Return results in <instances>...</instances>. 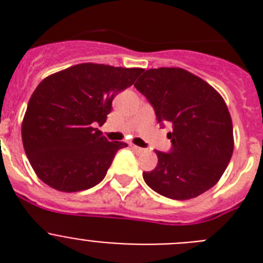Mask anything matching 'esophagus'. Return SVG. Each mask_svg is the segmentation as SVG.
<instances>
[{
    "mask_svg": "<svg viewBox=\"0 0 263 263\" xmlns=\"http://www.w3.org/2000/svg\"><path fill=\"white\" fill-rule=\"evenodd\" d=\"M130 148H132V150H133V152H136V153H142L143 152L142 147H138V146H136V145H130Z\"/></svg>",
    "mask_w": 263,
    "mask_h": 263,
    "instance_id": "34e87169",
    "label": "esophagus"
}]
</instances>
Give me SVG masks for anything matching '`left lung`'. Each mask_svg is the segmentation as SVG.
Instances as JSON below:
<instances>
[{
    "label": "left lung",
    "instance_id": "left-lung-1",
    "mask_svg": "<svg viewBox=\"0 0 263 263\" xmlns=\"http://www.w3.org/2000/svg\"><path fill=\"white\" fill-rule=\"evenodd\" d=\"M134 87L148 100L158 122H170L173 147L157 152L158 164L143 173L162 196L188 200L212 188L233 154V125L221 95L183 68H152Z\"/></svg>",
    "mask_w": 263,
    "mask_h": 263
}]
</instances>
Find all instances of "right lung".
Returning <instances> with one entry per match:
<instances>
[{"instance_id":"obj_1","label":"right lung","mask_w":263,"mask_h":263,"mask_svg":"<svg viewBox=\"0 0 263 263\" xmlns=\"http://www.w3.org/2000/svg\"><path fill=\"white\" fill-rule=\"evenodd\" d=\"M142 68L81 63L47 76L27 104L22 142L42 182L62 192L95 187L125 142H109L103 126L118 92Z\"/></svg>"}]
</instances>
